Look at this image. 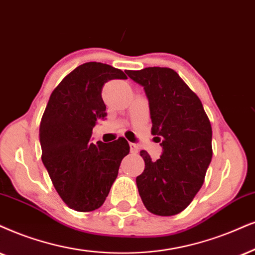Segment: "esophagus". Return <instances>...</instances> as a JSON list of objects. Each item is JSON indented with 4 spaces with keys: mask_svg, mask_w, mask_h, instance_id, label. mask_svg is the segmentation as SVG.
Masks as SVG:
<instances>
[{
    "mask_svg": "<svg viewBox=\"0 0 255 255\" xmlns=\"http://www.w3.org/2000/svg\"><path fill=\"white\" fill-rule=\"evenodd\" d=\"M129 146H130V151H131V153L136 154L137 151H138V147H137V144H135V143H130Z\"/></svg>",
    "mask_w": 255,
    "mask_h": 255,
    "instance_id": "esophagus-1",
    "label": "esophagus"
}]
</instances>
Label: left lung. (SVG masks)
Instances as JSON below:
<instances>
[{"label":"left lung","mask_w":255,"mask_h":255,"mask_svg":"<svg viewBox=\"0 0 255 255\" xmlns=\"http://www.w3.org/2000/svg\"><path fill=\"white\" fill-rule=\"evenodd\" d=\"M126 74L143 87L151 134L162 147L156 161L140 151L144 170L136 178L138 194L150 213L179 214L200 191L212 161L211 122L200 99L173 69L148 67Z\"/></svg>","instance_id":"8db88e82"}]
</instances>
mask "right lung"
I'll return each instance as SVG.
<instances>
[{
    "label": "right lung",
    "mask_w": 255,
    "mask_h": 255,
    "mask_svg": "<svg viewBox=\"0 0 255 255\" xmlns=\"http://www.w3.org/2000/svg\"><path fill=\"white\" fill-rule=\"evenodd\" d=\"M125 80L120 69L87 62L69 73L51 93L40 124L42 162L66 205L92 212L104 205L129 144L124 137L105 143L90 141L98 119H105L102 88Z\"/></svg>",
    "instance_id": "1"
}]
</instances>
